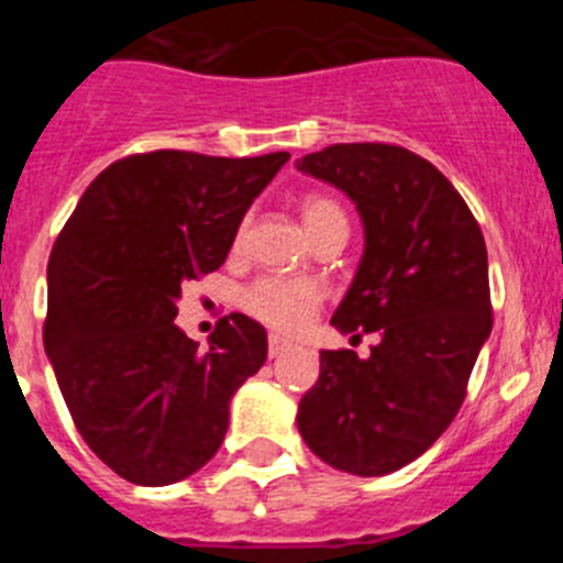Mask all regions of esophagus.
<instances>
[{
  "mask_svg": "<svg viewBox=\"0 0 563 563\" xmlns=\"http://www.w3.org/2000/svg\"><path fill=\"white\" fill-rule=\"evenodd\" d=\"M290 350H292V341H287V338L271 332V338H267V352H271V357H282L285 352H290Z\"/></svg>",
  "mask_w": 563,
  "mask_h": 563,
  "instance_id": "obj_1",
  "label": "esophagus"
}]
</instances>
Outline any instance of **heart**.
Wrapping results in <instances>:
<instances>
[{"instance_id": "heart-1", "label": "heart", "mask_w": 563, "mask_h": 563, "mask_svg": "<svg viewBox=\"0 0 563 563\" xmlns=\"http://www.w3.org/2000/svg\"><path fill=\"white\" fill-rule=\"evenodd\" d=\"M301 217H305L307 231L318 233L321 228L332 225V222H346V213L330 197H307L301 206ZM247 236V220L239 222L236 233H233V247L245 245ZM324 301V287L305 276H262L253 285H247L239 296V305L247 316H253L262 324L273 327V330L296 332L316 316L318 305Z\"/></svg>"}]
</instances>
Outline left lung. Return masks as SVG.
<instances>
[{"mask_svg": "<svg viewBox=\"0 0 563 563\" xmlns=\"http://www.w3.org/2000/svg\"><path fill=\"white\" fill-rule=\"evenodd\" d=\"M296 166L346 194L363 222L361 265L332 327L380 338L369 357L321 352L298 431L338 471L391 474L429 451L465 400L494 327L485 236L449 177L409 148L335 143Z\"/></svg>", "mask_w": 563, "mask_h": 563, "instance_id": "left-lung-1", "label": "left lung"}]
</instances>
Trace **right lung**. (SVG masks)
<instances>
[{"mask_svg":"<svg viewBox=\"0 0 563 563\" xmlns=\"http://www.w3.org/2000/svg\"><path fill=\"white\" fill-rule=\"evenodd\" d=\"M287 152L132 154L89 183L47 265V352L78 434L126 482L200 471L233 391L262 369L265 327L231 312L208 350L174 324L183 285L222 267Z\"/></svg>","mask_w":563,"mask_h":563,"instance_id":"add662e5","label":"right lung"}]
</instances>
